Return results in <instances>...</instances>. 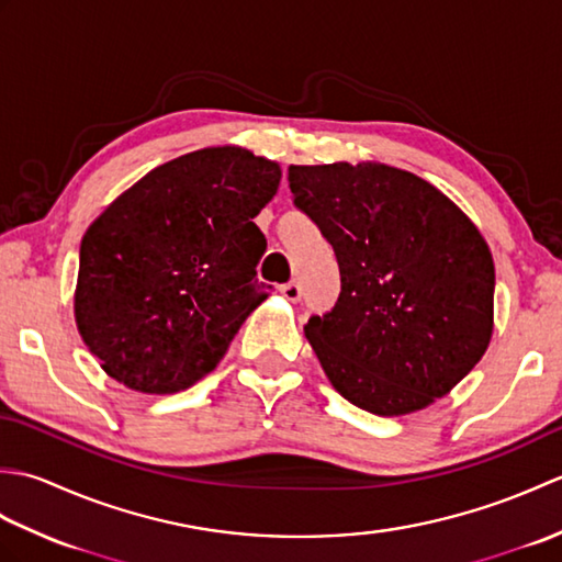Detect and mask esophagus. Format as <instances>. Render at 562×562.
Returning a JSON list of instances; mask_svg holds the SVG:
<instances>
[{
	"label": "esophagus",
	"mask_w": 562,
	"mask_h": 562,
	"mask_svg": "<svg viewBox=\"0 0 562 562\" xmlns=\"http://www.w3.org/2000/svg\"><path fill=\"white\" fill-rule=\"evenodd\" d=\"M280 294H282L288 302H300V300H302V284L294 282V280L288 282V284H282Z\"/></svg>",
	"instance_id": "1"
}]
</instances>
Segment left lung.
I'll use <instances>...</instances> for the list:
<instances>
[{"instance_id": "1", "label": "left lung", "mask_w": 562, "mask_h": 562, "mask_svg": "<svg viewBox=\"0 0 562 562\" xmlns=\"http://www.w3.org/2000/svg\"><path fill=\"white\" fill-rule=\"evenodd\" d=\"M288 178L340 268L336 306L304 326L333 389L384 417L447 396L493 336L495 266L475 224L386 164L290 166Z\"/></svg>"}]
</instances>
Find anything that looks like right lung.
<instances>
[{
  "mask_svg": "<svg viewBox=\"0 0 562 562\" xmlns=\"http://www.w3.org/2000/svg\"><path fill=\"white\" fill-rule=\"evenodd\" d=\"M280 164L207 147L149 171L81 238L75 318L103 372L139 393H178L220 364L270 288L254 217Z\"/></svg>",
  "mask_w": 562,
  "mask_h": 562,
  "instance_id": "1",
  "label": "right lung"
}]
</instances>
